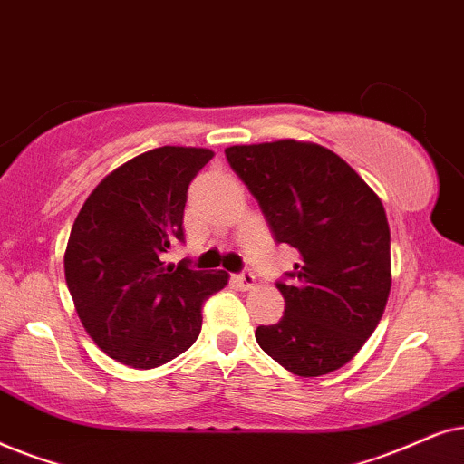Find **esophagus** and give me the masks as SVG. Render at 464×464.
<instances>
[{
    "mask_svg": "<svg viewBox=\"0 0 464 464\" xmlns=\"http://www.w3.org/2000/svg\"><path fill=\"white\" fill-rule=\"evenodd\" d=\"M233 280H236L237 286L244 288V290H252L256 286V277H255V274H252V271H242V274L233 276Z\"/></svg>",
    "mask_w": 464,
    "mask_h": 464,
    "instance_id": "esophagus-1",
    "label": "esophagus"
}]
</instances>
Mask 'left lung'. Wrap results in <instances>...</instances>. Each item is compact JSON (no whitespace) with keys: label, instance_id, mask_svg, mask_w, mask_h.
<instances>
[{"label":"left lung","instance_id":"obj_1","mask_svg":"<svg viewBox=\"0 0 464 464\" xmlns=\"http://www.w3.org/2000/svg\"><path fill=\"white\" fill-rule=\"evenodd\" d=\"M225 154L276 242L301 255L277 282L284 316L258 326V345L301 378L335 372L372 337L391 293V228L380 197L318 144L280 140Z\"/></svg>","mask_w":464,"mask_h":464}]
</instances>
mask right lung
Segmentation results:
<instances>
[{"mask_svg":"<svg viewBox=\"0 0 464 464\" xmlns=\"http://www.w3.org/2000/svg\"><path fill=\"white\" fill-rule=\"evenodd\" d=\"M212 157L184 146L140 154L103 178L73 220L67 288L92 342L122 365L154 369L187 352L203 304L228 282L227 271L160 263L184 242L188 184Z\"/></svg>","mask_w":464,"mask_h":464,"instance_id":"1","label":"right lung"}]
</instances>
